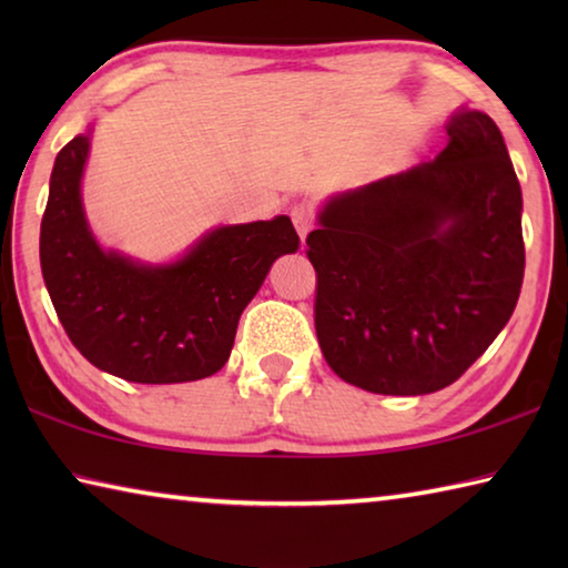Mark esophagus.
I'll use <instances>...</instances> for the list:
<instances>
[{
  "label": "esophagus",
  "instance_id": "1",
  "mask_svg": "<svg viewBox=\"0 0 568 568\" xmlns=\"http://www.w3.org/2000/svg\"><path fill=\"white\" fill-rule=\"evenodd\" d=\"M291 217H293V225H295V230H297V235H301V240L305 243V237L311 235V230H313V215H311V210H307L305 205H295V207L291 210Z\"/></svg>",
  "mask_w": 568,
  "mask_h": 568
}]
</instances>
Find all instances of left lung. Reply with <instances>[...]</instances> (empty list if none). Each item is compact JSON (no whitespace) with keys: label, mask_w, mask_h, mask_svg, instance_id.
Returning <instances> with one entry per match:
<instances>
[{"label":"left lung","mask_w":568,"mask_h":568,"mask_svg":"<svg viewBox=\"0 0 568 568\" xmlns=\"http://www.w3.org/2000/svg\"><path fill=\"white\" fill-rule=\"evenodd\" d=\"M436 160L333 195L307 235L315 333L338 376L383 396L450 386L511 318L521 185L486 112L460 108Z\"/></svg>","instance_id":"obj_1"}]
</instances>
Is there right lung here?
<instances>
[{"instance_id":"obj_1","label":"right lung","mask_w":568,"mask_h":568,"mask_svg":"<svg viewBox=\"0 0 568 568\" xmlns=\"http://www.w3.org/2000/svg\"><path fill=\"white\" fill-rule=\"evenodd\" d=\"M90 134L54 160L40 263L57 318L84 358L132 383H187L230 358L237 321L271 265L301 245L287 215L220 225L165 265L104 250L82 205Z\"/></svg>"}]
</instances>
